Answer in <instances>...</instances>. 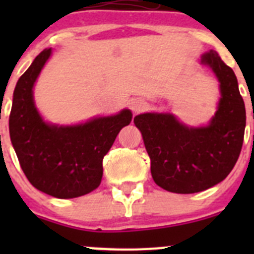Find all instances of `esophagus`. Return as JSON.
I'll return each instance as SVG.
<instances>
[{"label": "esophagus", "instance_id": "esophagus-1", "mask_svg": "<svg viewBox=\"0 0 254 254\" xmlns=\"http://www.w3.org/2000/svg\"><path fill=\"white\" fill-rule=\"evenodd\" d=\"M145 105H146L145 104V102H143L142 99H140V98L132 99L131 103H129V108H131L133 113H140L143 108H145Z\"/></svg>", "mask_w": 254, "mask_h": 254}]
</instances>
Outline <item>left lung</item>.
Listing matches in <instances>:
<instances>
[{"label":"left lung","mask_w":254,"mask_h":254,"mask_svg":"<svg viewBox=\"0 0 254 254\" xmlns=\"http://www.w3.org/2000/svg\"><path fill=\"white\" fill-rule=\"evenodd\" d=\"M201 62L220 82L221 98L210 125L188 127L169 113H143L133 120L151 160L152 179L173 193H196L224 181L243 145L246 107L234 71L215 51Z\"/></svg>","instance_id":"1"}]
</instances>
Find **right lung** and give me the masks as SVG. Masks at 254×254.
Returning a JSON list of instances; mask_svg holds the SVG:
<instances>
[{
	"label": "right lung",
	"instance_id": "obj_1",
	"mask_svg": "<svg viewBox=\"0 0 254 254\" xmlns=\"http://www.w3.org/2000/svg\"><path fill=\"white\" fill-rule=\"evenodd\" d=\"M52 53L44 49L17 81L8 127L20 167L37 190L57 198H75L99 187L103 158L132 113L99 117L77 126H53L42 120L33 86Z\"/></svg>",
	"mask_w": 254,
	"mask_h": 254
}]
</instances>
